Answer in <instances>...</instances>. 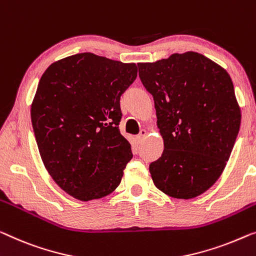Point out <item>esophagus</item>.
I'll return each instance as SVG.
<instances>
[{
    "label": "esophagus",
    "mask_w": 256,
    "mask_h": 256,
    "mask_svg": "<svg viewBox=\"0 0 256 256\" xmlns=\"http://www.w3.org/2000/svg\"><path fill=\"white\" fill-rule=\"evenodd\" d=\"M147 136V131L146 130H141L140 131V133H139V136H138V140H144V138H146Z\"/></svg>",
    "instance_id": "obj_1"
}]
</instances>
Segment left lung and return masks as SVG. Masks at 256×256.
<instances>
[{
  "label": "left lung",
  "instance_id": "obj_1",
  "mask_svg": "<svg viewBox=\"0 0 256 256\" xmlns=\"http://www.w3.org/2000/svg\"><path fill=\"white\" fill-rule=\"evenodd\" d=\"M154 98L162 156L152 162L154 185L174 199H193L217 182L237 139L242 112L226 68L194 52L138 63Z\"/></svg>",
  "mask_w": 256,
  "mask_h": 256
}]
</instances>
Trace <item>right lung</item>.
I'll use <instances>...</instances> for the list:
<instances>
[{
    "label": "right lung",
    "mask_w": 256,
    "mask_h": 256,
    "mask_svg": "<svg viewBox=\"0 0 256 256\" xmlns=\"http://www.w3.org/2000/svg\"><path fill=\"white\" fill-rule=\"evenodd\" d=\"M136 74V63L82 52L50 64L40 79L30 106L38 148L74 199H101L120 184L133 155L118 128L120 100Z\"/></svg>",
    "instance_id": "obj_1"
}]
</instances>
